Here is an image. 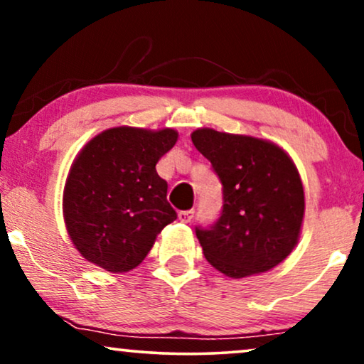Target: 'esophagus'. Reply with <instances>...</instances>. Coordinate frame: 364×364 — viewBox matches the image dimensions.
Masks as SVG:
<instances>
[{
	"instance_id": "1",
	"label": "esophagus",
	"mask_w": 364,
	"mask_h": 364,
	"mask_svg": "<svg viewBox=\"0 0 364 364\" xmlns=\"http://www.w3.org/2000/svg\"><path fill=\"white\" fill-rule=\"evenodd\" d=\"M194 216V211H180L178 213V219H180L181 223H189Z\"/></svg>"
}]
</instances>
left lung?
Wrapping results in <instances>:
<instances>
[{
	"instance_id": "1",
	"label": "left lung",
	"mask_w": 364,
	"mask_h": 364,
	"mask_svg": "<svg viewBox=\"0 0 364 364\" xmlns=\"http://www.w3.org/2000/svg\"><path fill=\"white\" fill-rule=\"evenodd\" d=\"M196 150L223 183V213L196 237L209 264L232 279L274 269L295 249L305 194L295 163L274 141L198 129Z\"/></svg>"
}]
</instances>
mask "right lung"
<instances>
[{"instance_id":"obj_1","label":"right lung","mask_w":364,"mask_h":364,"mask_svg":"<svg viewBox=\"0 0 364 364\" xmlns=\"http://www.w3.org/2000/svg\"><path fill=\"white\" fill-rule=\"evenodd\" d=\"M178 132L115 127L95 135L70 166L63 194L68 234L87 262L122 274L143 262L176 219L156 163Z\"/></svg>"}]
</instances>
